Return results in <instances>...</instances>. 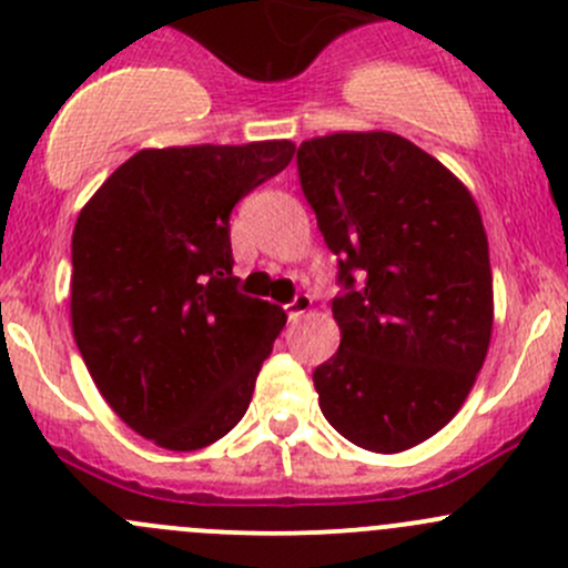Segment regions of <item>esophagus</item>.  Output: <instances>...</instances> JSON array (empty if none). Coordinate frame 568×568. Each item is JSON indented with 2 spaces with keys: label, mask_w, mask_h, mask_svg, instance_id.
<instances>
[{
  "label": "esophagus",
  "mask_w": 568,
  "mask_h": 568,
  "mask_svg": "<svg viewBox=\"0 0 568 568\" xmlns=\"http://www.w3.org/2000/svg\"><path fill=\"white\" fill-rule=\"evenodd\" d=\"M311 305H313L311 294H296L294 300H291L288 305H285V313H288L291 321H296L300 316H305L307 311H311Z\"/></svg>",
  "instance_id": "esophagus-1"
}]
</instances>
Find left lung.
Listing matches in <instances>:
<instances>
[{
  "mask_svg": "<svg viewBox=\"0 0 568 568\" xmlns=\"http://www.w3.org/2000/svg\"><path fill=\"white\" fill-rule=\"evenodd\" d=\"M296 170L341 285V348L313 371L321 412L348 443L398 454L462 409L489 348L478 205L437 159L387 131L302 142Z\"/></svg>",
  "mask_w": 568,
  "mask_h": 568,
  "instance_id": "1",
  "label": "left lung"
}]
</instances>
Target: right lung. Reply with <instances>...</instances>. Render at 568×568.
<instances>
[{
	"mask_svg": "<svg viewBox=\"0 0 568 568\" xmlns=\"http://www.w3.org/2000/svg\"><path fill=\"white\" fill-rule=\"evenodd\" d=\"M294 142L140 151L73 227V337L114 415L168 450L225 437L285 326L239 291L231 211L283 173Z\"/></svg>",
	"mask_w": 568,
	"mask_h": 568,
	"instance_id": "1",
	"label": "right lung"
}]
</instances>
